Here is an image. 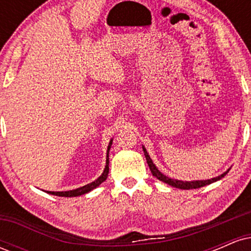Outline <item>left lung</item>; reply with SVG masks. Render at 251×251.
Instances as JSON below:
<instances>
[{
	"instance_id": "8db88e82",
	"label": "left lung",
	"mask_w": 251,
	"mask_h": 251,
	"mask_svg": "<svg viewBox=\"0 0 251 251\" xmlns=\"http://www.w3.org/2000/svg\"><path fill=\"white\" fill-rule=\"evenodd\" d=\"M143 151H144V154H145V158H146V162H148V165L150 170H151L152 175L154 176L157 179L164 181V183L169 184V185H172L175 186V188H178V189H184V190H190V189H198V188H201V186H205L208 185V184H211L214 183V181H217L222 179V178L226 176L227 172H229V170H227L226 172H224L223 175L218 176V177L216 178H212V179H208V180H195V181H181V180H177V179H171V178L166 177V176H164L162 172L159 171L157 168H155V165L153 164V162L151 160V158H150V155L148 152H146L145 148H143Z\"/></svg>"
}]
</instances>
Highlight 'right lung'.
Listing matches in <instances>:
<instances>
[{"mask_svg": "<svg viewBox=\"0 0 251 251\" xmlns=\"http://www.w3.org/2000/svg\"><path fill=\"white\" fill-rule=\"evenodd\" d=\"M111 145H112V140L109 142V145H108V149H107V159H106V166H105V170H103L102 175L100 176L99 178H98L97 180L92 181V183L87 184V185L82 186V188H79L76 190H71V191H62V192H54V191H50L48 194H51V195H55V196H60V197H76V196H81V195H85L87 194V192L91 191V190L96 189L97 186H99L100 184L102 183V181L106 180V178H107L108 176V152H109V149H111Z\"/></svg>", "mask_w": 251, "mask_h": 251, "instance_id": "obj_1", "label": "right lung"}]
</instances>
